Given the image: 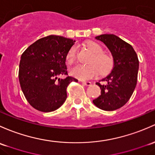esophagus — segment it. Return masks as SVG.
<instances>
[{
	"label": "esophagus",
	"instance_id": "1",
	"mask_svg": "<svg viewBox=\"0 0 155 155\" xmlns=\"http://www.w3.org/2000/svg\"><path fill=\"white\" fill-rule=\"evenodd\" d=\"M82 83H83V84H84V85H86V86H91V82H82Z\"/></svg>",
	"mask_w": 155,
	"mask_h": 155
}]
</instances>
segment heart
Segmentation results:
<instances>
[{"label": "heart", "instance_id": "1", "mask_svg": "<svg viewBox=\"0 0 155 155\" xmlns=\"http://www.w3.org/2000/svg\"><path fill=\"white\" fill-rule=\"evenodd\" d=\"M85 48L91 56L87 60V65H78L71 70V74L79 79H88L98 73L101 77L106 76L111 73L115 65L114 58L110 53L103 52L102 46L95 41H88ZM66 62L73 65L76 60V48L71 47L66 54Z\"/></svg>", "mask_w": 155, "mask_h": 155}]
</instances>
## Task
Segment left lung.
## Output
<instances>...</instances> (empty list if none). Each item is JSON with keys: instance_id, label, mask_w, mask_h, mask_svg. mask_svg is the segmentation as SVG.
<instances>
[{"instance_id": "left-lung-1", "label": "left lung", "mask_w": 155, "mask_h": 155, "mask_svg": "<svg viewBox=\"0 0 155 155\" xmlns=\"http://www.w3.org/2000/svg\"><path fill=\"white\" fill-rule=\"evenodd\" d=\"M96 38L103 42L114 58L113 71L102 82L101 95L93 100L94 105L104 110H114L129 100L137 82L139 60L132 46L113 34H104Z\"/></svg>"}]
</instances>
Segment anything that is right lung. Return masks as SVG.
<instances>
[{
    "label": "right lung",
    "mask_w": 155,
    "mask_h": 155,
    "mask_svg": "<svg viewBox=\"0 0 155 155\" xmlns=\"http://www.w3.org/2000/svg\"><path fill=\"white\" fill-rule=\"evenodd\" d=\"M75 41L49 35L31 45L21 57L18 78L27 102L39 111L51 112L63 105L67 87L78 80L68 76L65 57ZM66 75L64 79L59 76Z\"/></svg>",
    "instance_id": "right-lung-1"
}]
</instances>
